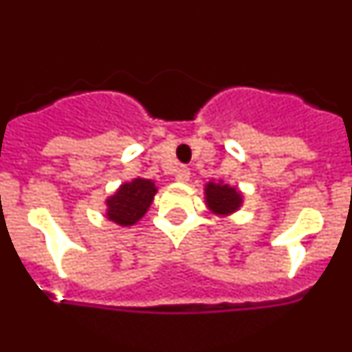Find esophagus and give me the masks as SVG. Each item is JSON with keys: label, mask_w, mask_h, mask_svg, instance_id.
Returning a JSON list of instances; mask_svg holds the SVG:
<instances>
[{"label": "esophagus", "mask_w": 352, "mask_h": 352, "mask_svg": "<svg viewBox=\"0 0 352 352\" xmlns=\"http://www.w3.org/2000/svg\"><path fill=\"white\" fill-rule=\"evenodd\" d=\"M188 178H190V169L188 167H179L178 173H176V179L182 183L188 182Z\"/></svg>", "instance_id": "obj_1"}]
</instances>
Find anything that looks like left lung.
I'll list each match as a JSON object with an SVG mask.
<instances>
[{"mask_svg":"<svg viewBox=\"0 0 352 352\" xmlns=\"http://www.w3.org/2000/svg\"><path fill=\"white\" fill-rule=\"evenodd\" d=\"M206 203L214 213L227 214L232 213L241 204V194H238L236 188L229 185H217V183H208L206 185Z\"/></svg>","mask_w":352,"mask_h":352,"instance_id":"left-lung-1","label":"left lung"}]
</instances>
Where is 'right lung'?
<instances>
[{
    "instance_id": "add662e5",
    "label": "right lung",
    "mask_w": 352,
    "mask_h": 352,
    "mask_svg": "<svg viewBox=\"0 0 352 352\" xmlns=\"http://www.w3.org/2000/svg\"><path fill=\"white\" fill-rule=\"evenodd\" d=\"M157 188L149 179L135 178L120 186V190L107 199V219L120 226H132L148 211Z\"/></svg>"
}]
</instances>
